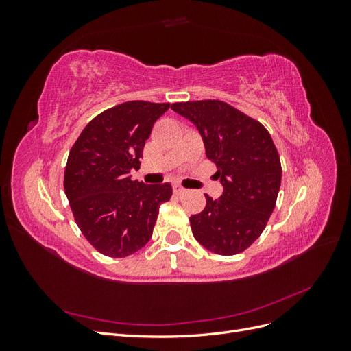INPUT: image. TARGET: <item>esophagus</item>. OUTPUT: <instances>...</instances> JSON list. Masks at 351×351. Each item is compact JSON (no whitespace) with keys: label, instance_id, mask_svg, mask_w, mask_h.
I'll list each match as a JSON object with an SVG mask.
<instances>
[{"label":"esophagus","instance_id":"34e87169","mask_svg":"<svg viewBox=\"0 0 351 351\" xmlns=\"http://www.w3.org/2000/svg\"><path fill=\"white\" fill-rule=\"evenodd\" d=\"M173 190H174V195H177V196L186 193V189L182 187L180 184H174V186H173Z\"/></svg>","mask_w":351,"mask_h":351}]
</instances>
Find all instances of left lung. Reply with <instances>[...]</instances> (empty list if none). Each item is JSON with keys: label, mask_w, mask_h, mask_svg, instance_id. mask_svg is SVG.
Returning <instances> with one entry per match:
<instances>
[{"label": "left lung", "mask_w": 351, "mask_h": 351, "mask_svg": "<svg viewBox=\"0 0 351 351\" xmlns=\"http://www.w3.org/2000/svg\"><path fill=\"white\" fill-rule=\"evenodd\" d=\"M171 110L192 121L224 187L219 199L190 217L195 239L217 254L246 250L267 227L281 186L277 147L265 127L222 101L176 102Z\"/></svg>", "instance_id": "left-lung-1"}]
</instances>
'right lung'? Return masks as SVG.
<instances>
[{
    "label": "right lung",
    "instance_id": "right-lung-1",
    "mask_svg": "<svg viewBox=\"0 0 351 351\" xmlns=\"http://www.w3.org/2000/svg\"><path fill=\"white\" fill-rule=\"evenodd\" d=\"M169 104L129 101L84 127L69 154L64 190L82 234L99 253L125 258L152 237L159 205L173 187L132 180L145 142Z\"/></svg>",
    "mask_w": 351,
    "mask_h": 351
}]
</instances>
